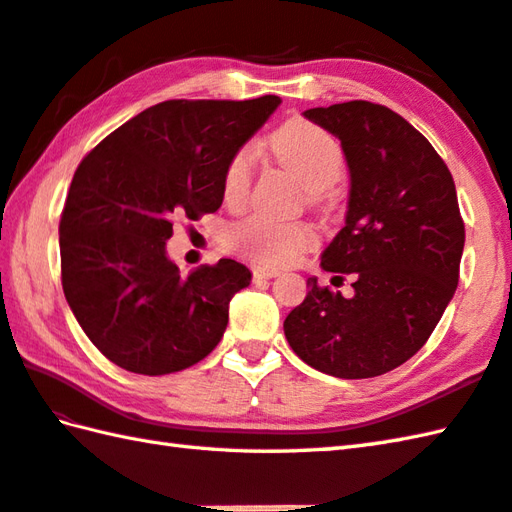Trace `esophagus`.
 Returning a JSON list of instances; mask_svg holds the SVG:
<instances>
[{"label":"esophagus","instance_id":"1","mask_svg":"<svg viewBox=\"0 0 512 512\" xmlns=\"http://www.w3.org/2000/svg\"><path fill=\"white\" fill-rule=\"evenodd\" d=\"M279 273L275 268H268V266H253V279L255 281H262V279H273Z\"/></svg>","mask_w":512,"mask_h":512}]
</instances>
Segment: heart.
<instances>
[{
    "label": "heart",
    "mask_w": 512,
    "mask_h": 512,
    "mask_svg": "<svg viewBox=\"0 0 512 512\" xmlns=\"http://www.w3.org/2000/svg\"><path fill=\"white\" fill-rule=\"evenodd\" d=\"M270 149L295 169L301 182L310 191V198H319L321 191L339 182L345 169L341 145L323 127L310 121H288L270 138ZM253 147L235 151L224 169L222 191L228 204H239L248 193L253 178ZM310 226L301 222L275 220L262 213H250L233 222L226 231V244L255 262L281 266L297 259L312 244Z\"/></svg>",
    "instance_id": "1"
}]
</instances>
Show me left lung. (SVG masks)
<instances>
[{"label":"left lung","instance_id":"obj_1","mask_svg":"<svg viewBox=\"0 0 512 512\" xmlns=\"http://www.w3.org/2000/svg\"><path fill=\"white\" fill-rule=\"evenodd\" d=\"M303 116L341 140L350 169L345 226L321 268L354 275V295L308 277L306 299L284 321L286 339L323 374H387L427 343L458 288L464 222L451 171L385 105L350 101Z\"/></svg>","mask_w":512,"mask_h":512}]
</instances>
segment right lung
Here are the masks:
<instances>
[{"instance_id": "1", "label": "right lung", "mask_w": 512, "mask_h": 512, "mask_svg": "<svg viewBox=\"0 0 512 512\" xmlns=\"http://www.w3.org/2000/svg\"><path fill=\"white\" fill-rule=\"evenodd\" d=\"M279 103L273 94L158 103L76 169L59 224L61 284L83 332L114 365L173 374L220 343L228 303L253 275L235 259L180 275L167 255L171 220L220 209L228 160Z\"/></svg>"}]
</instances>
